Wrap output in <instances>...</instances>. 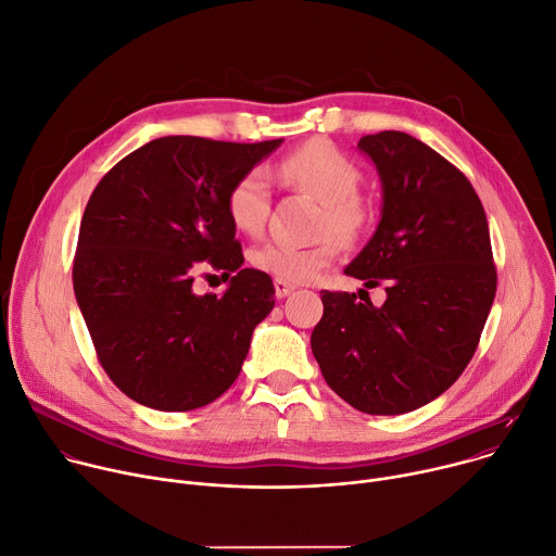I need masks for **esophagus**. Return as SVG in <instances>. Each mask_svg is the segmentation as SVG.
Masks as SVG:
<instances>
[{"label":"esophagus","mask_w":556,"mask_h":556,"mask_svg":"<svg viewBox=\"0 0 556 556\" xmlns=\"http://www.w3.org/2000/svg\"><path fill=\"white\" fill-rule=\"evenodd\" d=\"M273 283H275V294H277L279 299H281V296H288V294L294 290V286L288 283V281H283V279H275Z\"/></svg>","instance_id":"1"}]
</instances>
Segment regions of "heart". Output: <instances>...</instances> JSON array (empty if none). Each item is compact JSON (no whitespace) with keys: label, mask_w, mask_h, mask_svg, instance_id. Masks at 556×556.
I'll use <instances>...</instances> for the list:
<instances>
[{"label":"heart","mask_w":556,"mask_h":556,"mask_svg":"<svg viewBox=\"0 0 556 556\" xmlns=\"http://www.w3.org/2000/svg\"><path fill=\"white\" fill-rule=\"evenodd\" d=\"M277 175L321 201L317 230L324 235L311 245L266 241L250 250V264L275 279L306 283L334 260L339 241L352 245L364 239L372 208L359 192L362 168L328 139L317 137L292 150L279 162ZM226 215L245 235L255 237L264 230L270 215V184L264 170H245L232 181L226 194Z\"/></svg>","instance_id":"1"}]
</instances>
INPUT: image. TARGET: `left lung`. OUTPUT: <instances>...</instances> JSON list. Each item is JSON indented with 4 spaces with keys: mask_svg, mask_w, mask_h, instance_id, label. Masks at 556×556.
Returning a JSON list of instances; mask_svg holds the SVG:
<instances>
[{
    "mask_svg": "<svg viewBox=\"0 0 556 556\" xmlns=\"http://www.w3.org/2000/svg\"><path fill=\"white\" fill-rule=\"evenodd\" d=\"M381 186V222L345 275L386 301L321 290L311 345L326 383L352 408L403 415L462 377L496 292L490 230L468 177L399 130L359 139ZM368 294V290H359Z\"/></svg>",
    "mask_w": 556,
    "mask_h": 556,
    "instance_id": "obj_1",
    "label": "left lung"
}]
</instances>
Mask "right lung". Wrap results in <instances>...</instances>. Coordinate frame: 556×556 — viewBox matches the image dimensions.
Masks as SVG:
<instances>
[{
	"label": "right lung",
	"instance_id": "right-lung-1",
	"mask_svg": "<svg viewBox=\"0 0 556 556\" xmlns=\"http://www.w3.org/2000/svg\"><path fill=\"white\" fill-rule=\"evenodd\" d=\"M281 141L160 137L92 190L73 288L99 364L141 406L194 410L237 379L275 288L266 273L241 268L226 194ZM204 267L236 273L222 298L191 292Z\"/></svg>",
	"mask_w": 556,
	"mask_h": 556
}]
</instances>
